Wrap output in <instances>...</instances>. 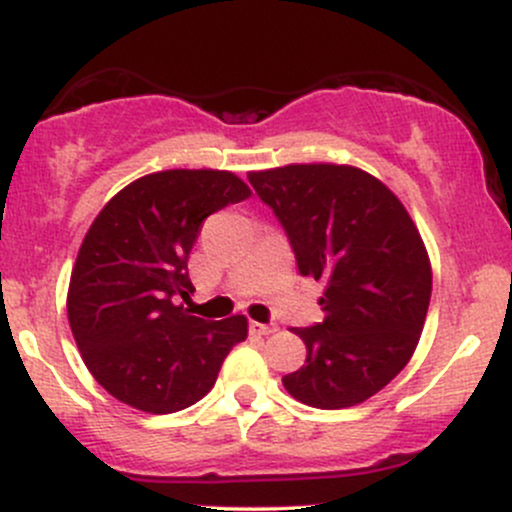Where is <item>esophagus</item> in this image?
<instances>
[{
	"label": "esophagus",
	"instance_id": "1",
	"mask_svg": "<svg viewBox=\"0 0 512 512\" xmlns=\"http://www.w3.org/2000/svg\"><path fill=\"white\" fill-rule=\"evenodd\" d=\"M250 332L252 334H262V337H267V334H274L276 327L272 325H262V322H250Z\"/></svg>",
	"mask_w": 512,
	"mask_h": 512
}]
</instances>
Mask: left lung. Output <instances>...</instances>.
I'll return each mask as SVG.
<instances>
[{"label": "left lung", "mask_w": 512, "mask_h": 512, "mask_svg": "<svg viewBox=\"0 0 512 512\" xmlns=\"http://www.w3.org/2000/svg\"><path fill=\"white\" fill-rule=\"evenodd\" d=\"M303 276L325 281V320L293 330L305 363L281 378L317 409H346L380 392L409 363L431 301V260L419 228L375 175L339 163L252 170Z\"/></svg>", "instance_id": "8db88e82"}]
</instances>
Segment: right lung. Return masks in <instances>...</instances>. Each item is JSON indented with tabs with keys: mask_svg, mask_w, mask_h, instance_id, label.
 <instances>
[{
	"mask_svg": "<svg viewBox=\"0 0 512 512\" xmlns=\"http://www.w3.org/2000/svg\"><path fill=\"white\" fill-rule=\"evenodd\" d=\"M252 195L231 170L173 168L122 187L86 231L67 291L69 327L103 390L146 414H173L214 387L248 317L202 320L187 260L209 214Z\"/></svg>",
	"mask_w": 512,
	"mask_h": 512,
	"instance_id": "add662e5",
	"label": "right lung"
}]
</instances>
